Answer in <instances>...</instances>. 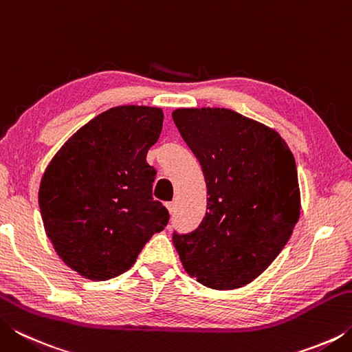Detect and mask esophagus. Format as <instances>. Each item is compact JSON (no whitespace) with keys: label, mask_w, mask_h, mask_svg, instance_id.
<instances>
[{"label":"esophagus","mask_w":352,"mask_h":352,"mask_svg":"<svg viewBox=\"0 0 352 352\" xmlns=\"http://www.w3.org/2000/svg\"><path fill=\"white\" fill-rule=\"evenodd\" d=\"M166 206H168V210H169L170 214L175 211V204H174V201H169V204H166Z\"/></svg>","instance_id":"1"}]
</instances>
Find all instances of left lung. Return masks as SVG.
I'll use <instances>...</instances> for the list:
<instances>
[{
  "mask_svg": "<svg viewBox=\"0 0 352 352\" xmlns=\"http://www.w3.org/2000/svg\"><path fill=\"white\" fill-rule=\"evenodd\" d=\"M175 126L210 199L197 230L174 231L184 270L216 290L242 287L281 253L300 219L295 158L275 130L228 109H178Z\"/></svg>",
  "mask_w": 352,
  "mask_h": 352,
  "instance_id": "1",
  "label": "left lung"
}]
</instances>
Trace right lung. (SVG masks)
Here are the masks:
<instances>
[{
  "label": "right lung",
  "instance_id": "right-lung-1",
  "mask_svg": "<svg viewBox=\"0 0 352 352\" xmlns=\"http://www.w3.org/2000/svg\"><path fill=\"white\" fill-rule=\"evenodd\" d=\"M162 127V109L115 107L77 130L46 168L38 190L46 234L82 276L127 272L168 225V210L152 197L157 170L146 162Z\"/></svg>",
  "mask_w": 352,
  "mask_h": 352
}]
</instances>
